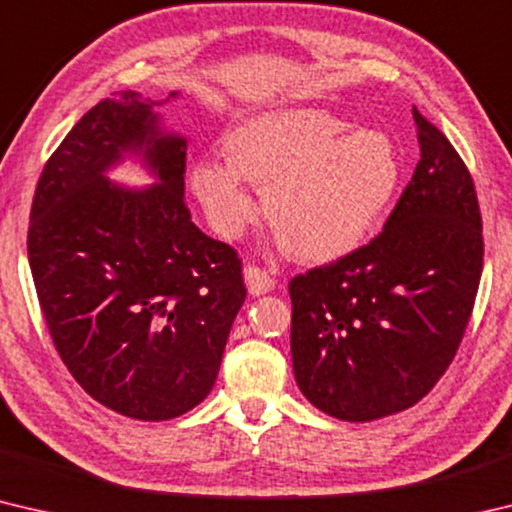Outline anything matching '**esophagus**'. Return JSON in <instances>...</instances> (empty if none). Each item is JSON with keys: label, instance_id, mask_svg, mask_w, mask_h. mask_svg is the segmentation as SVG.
<instances>
[{"label": "esophagus", "instance_id": "esophagus-1", "mask_svg": "<svg viewBox=\"0 0 512 512\" xmlns=\"http://www.w3.org/2000/svg\"><path fill=\"white\" fill-rule=\"evenodd\" d=\"M246 277V284H248V291L253 293V296H262V293H268L275 287V280L273 275L266 271V268H259V266H246L244 271Z\"/></svg>", "mask_w": 512, "mask_h": 512}]
</instances>
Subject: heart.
Instances as JSON below:
<instances>
[{
    "instance_id": "obj_1",
    "label": "heart",
    "mask_w": 512,
    "mask_h": 512,
    "mask_svg": "<svg viewBox=\"0 0 512 512\" xmlns=\"http://www.w3.org/2000/svg\"><path fill=\"white\" fill-rule=\"evenodd\" d=\"M348 128L320 108L266 110L230 128L225 167L203 162L192 189L214 230L235 239L257 219L246 180L264 192L275 237L302 262H332L357 250L391 207L400 155L377 128Z\"/></svg>"
}]
</instances>
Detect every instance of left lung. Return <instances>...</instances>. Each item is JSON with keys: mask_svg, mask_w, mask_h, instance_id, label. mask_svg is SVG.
Returning <instances> with one entry per match:
<instances>
[{"mask_svg": "<svg viewBox=\"0 0 512 512\" xmlns=\"http://www.w3.org/2000/svg\"><path fill=\"white\" fill-rule=\"evenodd\" d=\"M413 121L420 160L384 230L289 282L296 381L339 420L368 422L418 404L452 363L479 291L474 180L415 106Z\"/></svg>", "mask_w": 512, "mask_h": 512, "instance_id": "left-lung-1", "label": "left lung"}]
</instances>
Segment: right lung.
<instances>
[{
    "instance_id": "obj_1",
    "label": "right lung",
    "mask_w": 512,
    "mask_h": 512,
    "mask_svg": "<svg viewBox=\"0 0 512 512\" xmlns=\"http://www.w3.org/2000/svg\"><path fill=\"white\" fill-rule=\"evenodd\" d=\"M158 106L121 90L85 112L40 173L27 235L67 370L103 406L149 422L210 395L246 300L237 250L192 223L187 144L160 133ZM124 150H140L161 185L133 193L103 179Z\"/></svg>"
}]
</instances>
